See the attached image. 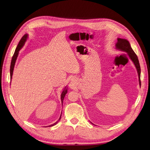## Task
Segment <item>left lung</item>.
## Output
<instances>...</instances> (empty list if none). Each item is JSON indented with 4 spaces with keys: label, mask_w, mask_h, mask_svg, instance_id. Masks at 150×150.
Masks as SVG:
<instances>
[{
    "label": "left lung",
    "mask_w": 150,
    "mask_h": 150,
    "mask_svg": "<svg viewBox=\"0 0 150 150\" xmlns=\"http://www.w3.org/2000/svg\"><path fill=\"white\" fill-rule=\"evenodd\" d=\"M116 47L117 49H119L122 51L126 52L128 55H129L131 59L132 60L134 63L135 64V66L137 69L138 76H139V84H141V80H140V76H141V68L139 65V60L138 57L135 53L134 52L132 49L131 47L129 44V42L126 39L123 38H117V42L116 45Z\"/></svg>",
    "instance_id": "left-lung-1"
}]
</instances>
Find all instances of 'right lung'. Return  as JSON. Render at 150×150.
I'll return each instance as SVG.
<instances>
[{"mask_svg": "<svg viewBox=\"0 0 150 150\" xmlns=\"http://www.w3.org/2000/svg\"><path fill=\"white\" fill-rule=\"evenodd\" d=\"M27 36H28L27 34H25V35L22 37V38L21 39V40L19 41V43H18V46H17V47H16V49H15V53H14V54H13V56H12V60H11V67H10V76H11V79L12 76L13 71V68H14V66H15V63L16 58H17V57H18L19 51V50H20L21 48L23 47V46H24V43H25V42L26 41ZM67 91H68V90H67V87H65V89L63 90V92H62V94H61V101H62V104H63V99H64V97H65L66 94H67V92H68ZM61 115H62V113H61ZM61 115H60V118L59 119V120H58L56 123H54V124L51 125H50V126H53L55 125L60 120V118H61Z\"/></svg>", "mask_w": 150, "mask_h": 150, "instance_id": "1", "label": "right lung"}]
</instances>
